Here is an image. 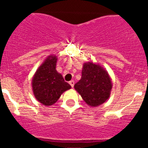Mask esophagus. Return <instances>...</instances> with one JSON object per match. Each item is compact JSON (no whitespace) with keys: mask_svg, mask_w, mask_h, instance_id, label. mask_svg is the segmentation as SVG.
Masks as SVG:
<instances>
[{"mask_svg":"<svg viewBox=\"0 0 148 148\" xmlns=\"http://www.w3.org/2000/svg\"><path fill=\"white\" fill-rule=\"evenodd\" d=\"M69 83H70V85H71V87L73 88V87H74V84H75V82H74V81H73V80L70 81V82H69Z\"/></svg>","mask_w":148,"mask_h":148,"instance_id":"obj_1","label":"esophagus"}]
</instances>
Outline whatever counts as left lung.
<instances>
[{
  "label": "left lung",
  "mask_w": 148,
  "mask_h": 148,
  "mask_svg": "<svg viewBox=\"0 0 148 148\" xmlns=\"http://www.w3.org/2000/svg\"><path fill=\"white\" fill-rule=\"evenodd\" d=\"M113 83L104 68L92 61L84 63L82 78L74 85L83 100L90 107H98L108 100Z\"/></svg>",
  "instance_id": "8db88e82"
}]
</instances>
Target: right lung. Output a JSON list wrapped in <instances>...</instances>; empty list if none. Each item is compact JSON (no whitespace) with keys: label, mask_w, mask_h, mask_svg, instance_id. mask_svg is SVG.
I'll list each match as a JSON object with an SVG mask.
<instances>
[{"label":"right lung","mask_w":148,"mask_h":148,"mask_svg":"<svg viewBox=\"0 0 148 148\" xmlns=\"http://www.w3.org/2000/svg\"><path fill=\"white\" fill-rule=\"evenodd\" d=\"M57 56H49L35 72L32 79L34 96L45 106L54 104L61 94L71 86L64 82L61 73L56 70Z\"/></svg>","instance_id":"1"}]
</instances>
